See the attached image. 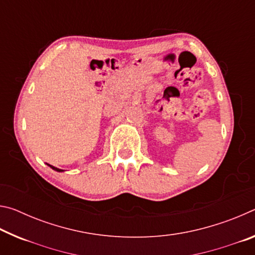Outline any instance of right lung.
<instances>
[{
  "mask_svg": "<svg viewBox=\"0 0 255 255\" xmlns=\"http://www.w3.org/2000/svg\"><path fill=\"white\" fill-rule=\"evenodd\" d=\"M48 166H50L51 169L55 170V171H57V172H63V171H64V170H60V169H58V167H55V166H53V165H49V164H48Z\"/></svg>",
  "mask_w": 255,
  "mask_h": 255,
  "instance_id": "1",
  "label": "right lung"
}]
</instances>
